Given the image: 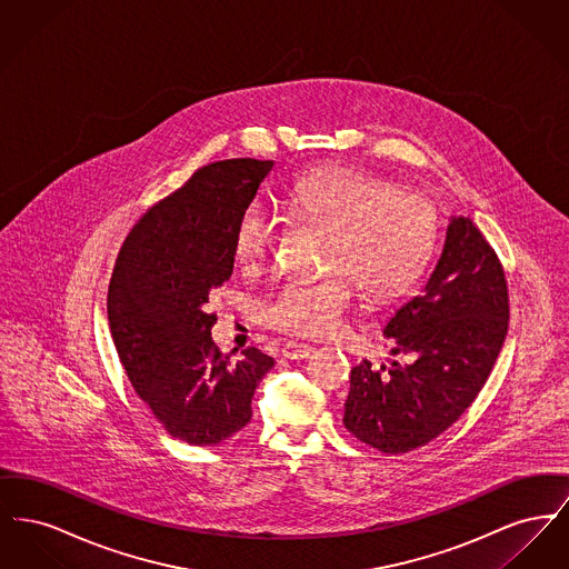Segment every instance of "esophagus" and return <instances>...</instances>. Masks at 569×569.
<instances>
[{"instance_id":"esophagus-1","label":"esophagus","mask_w":569,"mask_h":569,"mask_svg":"<svg viewBox=\"0 0 569 569\" xmlns=\"http://www.w3.org/2000/svg\"><path fill=\"white\" fill-rule=\"evenodd\" d=\"M311 352H313V348H311V346H307V343H297V341H288V343H283V348H281L283 358H288V360L309 358V353Z\"/></svg>"}]
</instances>
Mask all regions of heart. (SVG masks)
Segmentation results:
<instances>
[{"instance_id": "heart-1", "label": "heart", "mask_w": 569, "mask_h": 569, "mask_svg": "<svg viewBox=\"0 0 569 569\" xmlns=\"http://www.w3.org/2000/svg\"><path fill=\"white\" fill-rule=\"evenodd\" d=\"M288 209L325 228L320 277H292L264 307V322L298 337L332 335L356 298V286L371 302L403 295L433 251L437 221L431 202L418 193L358 168H326L298 179ZM277 219L253 200L234 228V256L243 267L267 260Z\"/></svg>"}]
</instances>
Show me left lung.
<instances>
[{
  "label": "left lung",
  "instance_id": "left-lung-1",
  "mask_svg": "<svg viewBox=\"0 0 569 569\" xmlns=\"http://www.w3.org/2000/svg\"><path fill=\"white\" fill-rule=\"evenodd\" d=\"M510 320L501 262L471 217L452 216L441 256L416 297L383 325L390 353L411 358L376 371L353 367L343 425L386 455L429 443L455 425L487 383Z\"/></svg>",
  "mask_w": 569,
  "mask_h": 569
}]
</instances>
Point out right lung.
<instances>
[{
  "instance_id": "obj_1",
  "label": "right lung",
  "mask_w": 569,
  "mask_h": 569,
  "mask_svg": "<svg viewBox=\"0 0 569 569\" xmlns=\"http://www.w3.org/2000/svg\"><path fill=\"white\" fill-rule=\"evenodd\" d=\"M274 162L200 168L138 219L117 256L109 325L138 397L174 439L216 446L251 420L253 392L274 365L247 348L232 362L211 337L209 295L234 269V228Z\"/></svg>"
}]
</instances>
